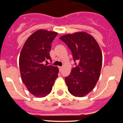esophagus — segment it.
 I'll return each instance as SVG.
<instances>
[{
    "label": "esophagus",
    "instance_id": "1",
    "mask_svg": "<svg viewBox=\"0 0 123 123\" xmlns=\"http://www.w3.org/2000/svg\"><path fill=\"white\" fill-rule=\"evenodd\" d=\"M58 68H59V70H60V71H62V67H58Z\"/></svg>",
    "mask_w": 123,
    "mask_h": 123
}]
</instances>
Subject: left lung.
Returning a JSON list of instances; mask_svg holds the SVG:
<instances>
[{"mask_svg": "<svg viewBox=\"0 0 123 123\" xmlns=\"http://www.w3.org/2000/svg\"><path fill=\"white\" fill-rule=\"evenodd\" d=\"M71 50L78 63L65 79L69 93L82 97L94 89L100 75L102 53L95 39L86 32H77L60 37ZM76 65V63H75Z\"/></svg>", "mask_w": 123, "mask_h": 123, "instance_id": "8db88e82", "label": "left lung"}]
</instances>
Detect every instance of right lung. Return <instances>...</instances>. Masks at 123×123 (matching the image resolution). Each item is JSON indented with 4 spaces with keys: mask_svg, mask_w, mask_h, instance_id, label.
<instances>
[{
    "mask_svg": "<svg viewBox=\"0 0 123 123\" xmlns=\"http://www.w3.org/2000/svg\"><path fill=\"white\" fill-rule=\"evenodd\" d=\"M57 34L54 31L37 30L28 38L19 55L22 81L28 91L36 97L49 95L58 77V67L43 64L51 60V43Z\"/></svg>",
    "mask_w": 123,
    "mask_h": 123,
    "instance_id": "obj_1",
    "label": "right lung"
}]
</instances>
